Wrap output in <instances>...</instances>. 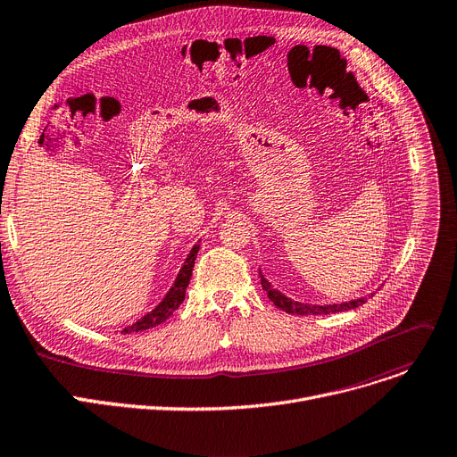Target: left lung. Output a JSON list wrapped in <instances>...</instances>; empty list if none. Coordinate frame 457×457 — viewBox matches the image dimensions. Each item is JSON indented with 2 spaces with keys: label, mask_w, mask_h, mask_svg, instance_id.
Returning a JSON list of instances; mask_svg holds the SVG:
<instances>
[{
  "label": "left lung",
  "mask_w": 457,
  "mask_h": 457,
  "mask_svg": "<svg viewBox=\"0 0 457 457\" xmlns=\"http://www.w3.org/2000/svg\"><path fill=\"white\" fill-rule=\"evenodd\" d=\"M259 276H261L262 290H266L270 301L278 309H281L288 314H299V316H305V314H334V312H344V311H349V309H356L358 305H361V303L368 301L366 297H358V299H351V301H344V303H334V305H307V303L294 301V299L287 297L283 292H279L278 288H273L271 283L262 276L261 270H259Z\"/></svg>",
  "instance_id": "1"
}]
</instances>
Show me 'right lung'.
<instances>
[{"label": "right lung", "instance_id": "add662e5", "mask_svg": "<svg viewBox=\"0 0 457 457\" xmlns=\"http://www.w3.org/2000/svg\"><path fill=\"white\" fill-rule=\"evenodd\" d=\"M198 250H200V242H198V245H195L193 250L189 252V255H187L184 266H181L179 271H178L174 285L169 288L167 295L158 303L156 309L150 311V312L145 314L141 320L134 321L132 325L125 327V328H123L125 334H132V332H139V330L152 328V327H156V325L163 323L165 320H169V318L172 316V312L181 305V301L186 299V290H187L189 281H191V276H193V268H195V261H196Z\"/></svg>", "mask_w": 457, "mask_h": 457}]
</instances>
